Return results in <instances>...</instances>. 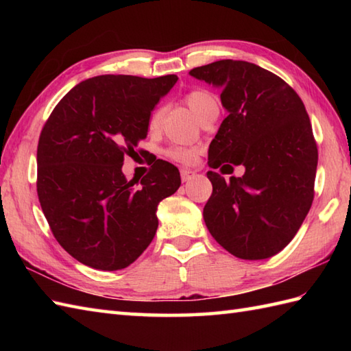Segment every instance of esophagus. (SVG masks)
Instances as JSON below:
<instances>
[{"label": "esophagus", "instance_id": "34e87169", "mask_svg": "<svg viewBox=\"0 0 351 351\" xmlns=\"http://www.w3.org/2000/svg\"><path fill=\"white\" fill-rule=\"evenodd\" d=\"M195 175H196L195 170L181 169V180H182V182H187V181L193 180V178H195Z\"/></svg>", "mask_w": 351, "mask_h": 351}]
</instances>
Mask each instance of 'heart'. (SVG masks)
Instances as JSON below:
<instances>
[{"instance_id": "heart-1", "label": "heart", "mask_w": 351, "mask_h": 351, "mask_svg": "<svg viewBox=\"0 0 351 351\" xmlns=\"http://www.w3.org/2000/svg\"><path fill=\"white\" fill-rule=\"evenodd\" d=\"M185 102L190 107V110L195 113L197 119L202 117L208 110L213 107H217V99L214 98V95H211L208 90H202V88H196V90H191L187 95H185ZM161 116L162 111L161 110H155L151 119H149V130H156L160 126L161 122ZM170 160H173L176 162H182V164H190L196 160V156L199 154L197 147L193 146H181V145H175L167 147L164 151Z\"/></svg>"}]
</instances>
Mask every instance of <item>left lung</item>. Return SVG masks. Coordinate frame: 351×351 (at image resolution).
Here are the masks:
<instances>
[{
    "label": "left lung",
    "mask_w": 351,
    "mask_h": 351,
    "mask_svg": "<svg viewBox=\"0 0 351 351\" xmlns=\"http://www.w3.org/2000/svg\"><path fill=\"white\" fill-rule=\"evenodd\" d=\"M221 90L228 117L208 151L211 169L243 166L241 178L208 171L213 195L204 220L223 249L267 259L293 240L314 200L318 151L302 99L258 64L220 60L190 71Z\"/></svg>",
    "instance_id": "1"
}]
</instances>
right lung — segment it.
<instances>
[{"label": "right lung", "instance_id": "obj_1", "mask_svg": "<svg viewBox=\"0 0 351 351\" xmlns=\"http://www.w3.org/2000/svg\"><path fill=\"white\" fill-rule=\"evenodd\" d=\"M176 75H99L81 81L52 110L37 146V196L58 244L81 264L114 271L154 240L162 199L180 189L173 164L156 160L140 189L125 154L146 138L154 107Z\"/></svg>", "mask_w": 351, "mask_h": 351}]
</instances>
